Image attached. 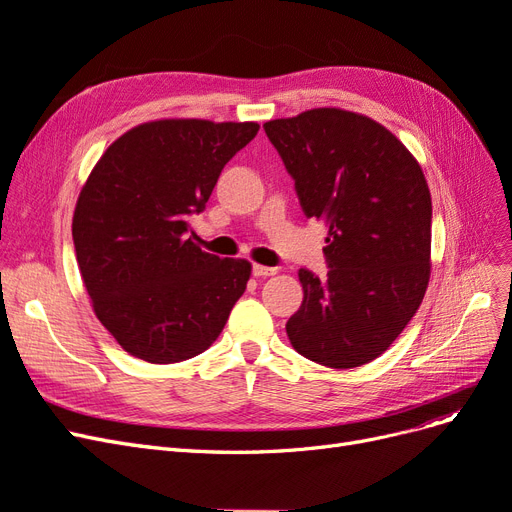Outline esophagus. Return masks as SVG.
Segmentation results:
<instances>
[{"label": "esophagus", "instance_id": "esophagus-1", "mask_svg": "<svg viewBox=\"0 0 512 512\" xmlns=\"http://www.w3.org/2000/svg\"><path fill=\"white\" fill-rule=\"evenodd\" d=\"M252 273H254L256 277H271V275L277 273V269H275V267H265V265H254V267H252Z\"/></svg>", "mask_w": 512, "mask_h": 512}]
</instances>
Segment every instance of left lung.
<instances>
[{"instance_id":"left-lung-1","label":"left lung","mask_w":512,"mask_h":512,"mask_svg":"<svg viewBox=\"0 0 512 512\" xmlns=\"http://www.w3.org/2000/svg\"><path fill=\"white\" fill-rule=\"evenodd\" d=\"M307 218L329 228V273L299 271L292 348L333 369L374 361L421 305L429 282L431 196L421 166L378 121L314 108L267 121Z\"/></svg>"}]
</instances>
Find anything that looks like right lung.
Here are the masks:
<instances>
[{"instance_id":"1","label":"right lung","mask_w":512,"mask_h":512,"mask_svg":"<svg viewBox=\"0 0 512 512\" xmlns=\"http://www.w3.org/2000/svg\"><path fill=\"white\" fill-rule=\"evenodd\" d=\"M258 128L149 121L91 170L72 220L76 262L98 320L132 356L168 365L205 352L245 292L250 262L200 250L188 220Z\"/></svg>"}]
</instances>
